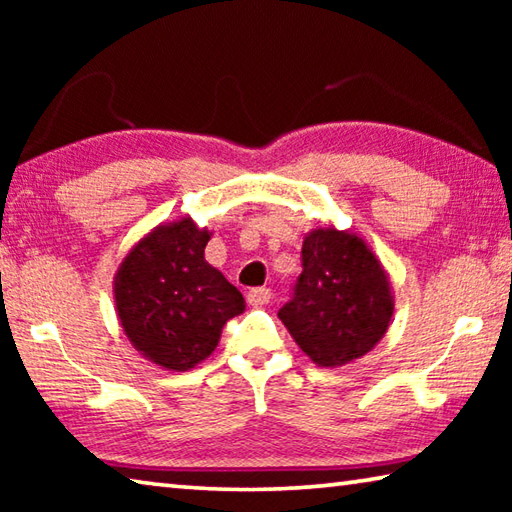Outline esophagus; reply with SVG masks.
Instances as JSON below:
<instances>
[{"mask_svg": "<svg viewBox=\"0 0 512 512\" xmlns=\"http://www.w3.org/2000/svg\"><path fill=\"white\" fill-rule=\"evenodd\" d=\"M271 302V289L266 287H259V289H250L248 291V305L253 307H264Z\"/></svg>", "mask_w": 512, "mask_h": 512, "instance_id": "esophagus-1", "label": "esophagus"}]
</instances>
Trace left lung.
Returning <instances> with one entry per match:
<instances>
[{
	"instance_id": "left-lung-1",
	"label": "left lung",
	"mask_w": 512,
	"mask_h": 512,
	"mask_svg": "<svg viewBox=\"0 0 512 512\" xmlns=\"http://www.w3.org/2000/svg\"><path fill=\"white\" fill-rule=\"evenodd\" d=\"M393 309L391 280L366 241L320 225L302 241V273L277 316L316 366L339 368L384 339Z\"/></svg>"
}]
</instances>
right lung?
Masks as SVG:
<instances>
[{
    "label": "right lung",
    "instance_id": "add662e5",
    "mask_svg": "<svg viewBox=\"0 0 512 512\" xmlns=\"http://www.w3.org/2000/svg\"><path fill=\"white\" fill-rule=\"evenodd\" d=\"M212 232L189 214L155 225L115 273V311L133 348L164 370L185 372L210 357L244 296L205 259Z\"/></svg>",
    "mask_w": 512,
    "mask_h": 512
}]
</instances>
